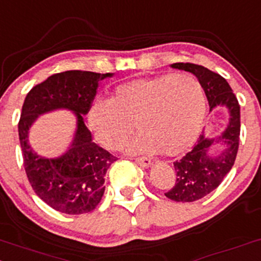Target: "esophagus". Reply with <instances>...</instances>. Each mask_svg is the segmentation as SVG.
I'll use <instances>...</instances> for the list:
<instances>
[{"instance_id": "34e87169", "label": "esophagus", "mask_w": 261, "mask_h": 261, "mask_svg": "<svg viewBox=\"0 0 261 261\" xmlns=\"http://www.w3.org/2000/svg\"><path fill=\"white\" fill-rule=\"evenodd\" d=\"M135 161L137 165H140L141 167H150L151 165H152V162H151L150 159H147V157H137V159H135Z\"/></svg>"}]
</instances>
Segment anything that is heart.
<instances>
[{
    "label": "heart",
    "mask_w": 261,
    "mask_h": 261,
    "mask_svg": "<svg viewBox=\"0 0 261 261\" xmlns=\"http://www.w3.org/2000/svg\"><path fill=\"white\" fill-rule=\"evenodd\" d=\"M202 84L190 74H161L119 85L113 100L91 102L88 122L96 140L109 148L130 135L136 121L141 134L126 141L128 152L178 156L197 140L205 115Z\"/></svg>",
    "instance_id": "heart-1"
}]
</instances>
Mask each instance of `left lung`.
I'll list each match as a JSON object with an SVG mask.
<instances>
[{"label":"left lung","mask_w":261,"mask_h":261,"mask_svg":"<svg viewBox=\"0 0 261 261\" xmlns=\"http://www.w3.org/2000/svg\"><path fill=\"white\" fill-rule=\"evenodd\" d=\"M171 67L197 76L210 102V111L217 107H225L229 111V124L222 135L210 139L202 134L193 150L173 163L176 183L165 196L174 202H194L216 190L236 162L240 136V105L230 85L219 74L193 63H173ZM220 143L225 145V150L218 155L211 154V148Z\"/></svg>","instance_id":"obj_1"}]
</instances>
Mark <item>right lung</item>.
I'll return each instance as SVG.
<instances>
[{
	"label": "right lung",
	"instance_id": "right-lung-1",
	"mask_svg": "<svg viewBox=\"0 0 261 261\" xmlns=\"http://www.w3.org/2000/svg\"><path fill=\"white\" fill-rule=\"evenodd\" d=\"M113 74L67 70L50 75L25 96L18 122L23 165L28 181L43 202L65 214H84L95 210L105 191V174L116 157L93 142L83 115L96 95L100 80ZM68 108L77 116L73 144L64 155L45 159L33 151L28 130L38 115Z\"/></svg>",
	"mask_w": 261,
	"mask_h": 261
}]
</instances>
